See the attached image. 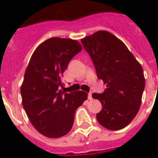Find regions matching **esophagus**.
<instances>
[{"label": "esophagus", "mask_w": 158, "mask_h": 158, "mask_svg": "<svg viewBox=\"0 0 158 158\" xmlns=\"http://www.w3.org/2000/svg\"><path fill=\"white\" fill-rule=\"evenodd\" d=\"M88 97H89V100H91V99L93 98H92V93H91V92H90V93H89V94H88Z\"/></svg>", "instance_id": "obj_1"}]
</instances>
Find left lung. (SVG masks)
I'll return each instance as SVG.
<instances>
[{
  "label": "left lung",
  "mask_w": 158,
  "mask_h": 158,
  "mask_svg": "<svg viewBox=\"0 0 158 158\" xmlns=\"http://www.w3.org/2000/svg\"><path fill=\"white\" fill-rule=\"evenodd\" d=\"M81 43L91 57L98 78L106 84L103 93L92 95L102 106L97 120L107 130H121L139 110L145 87L142 66L127 47L106 31L88 36Z\"/></svg>",
  "instance_id": "left-lung-1"
}]
</instances>
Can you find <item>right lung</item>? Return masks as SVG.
Listing matches in <instances>:
<instances>
[{
    "instance_id": "1",
    "label": "right lung",
    "mask_w": 158,
    "mask_h": 158,
    "mask_svg": "<svg viewBox=\"0 0 158 158\" xmlns=\"http://www.w3.org/2000/svg\"><path fill=\"white\" fill-rule=\"evenodd\" d=\"M81 50L77 41L52 38L38 46L28 62L20 89L22 104L32 125L44 136L66 135L75 110L88 98L85 92L60 89L63 73Z\"/></svg>"
}]
</instances>
